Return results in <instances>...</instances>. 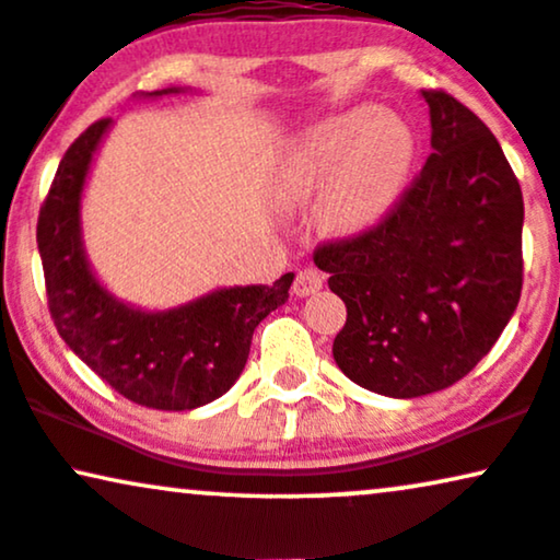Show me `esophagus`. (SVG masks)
I'll list each match as a JSON object with an SVG mask.
<instances>
[{"label": "esophagus", "mask_w": 560, "mask_h": 560, "mask_svg": "<svg viewBox=\"0 0 560 560\" xmlns=\"http://www.w3.org/2000/svg\"><path fill=\"white\" fill-rule=\"evenodd\" d=\"M292 289H294L296 296H310V294L320 292V289H323V273L313 266L302 268V271L296 273Z\"/></svg>", "instance_id": "34e87169"}]
</instances>
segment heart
<instances>
[{
  "label": "heart",
  "instance_id": "1",
  "mask_svg": "<svg viewBox=\"0 0 560 560\" xmlns=\"http://www.w3.org/2000/svg\"><path fill=\"white\" fill-rule=\"evenodd\" d=\"M410 160L408 126L380 116L372 105H359L287 141L273 165V196L284 207H300L323 190L320 222L336 235H357L374 228L398 201Z\"/></svg>",
  "mask_w": 560,
  "mask_h": 560
}]
</instances>
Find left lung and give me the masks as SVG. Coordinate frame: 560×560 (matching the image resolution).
Returning <instances> with one entry per match:
<instances>
[{
  "instance_id": "1",
  "label": "left lung",
  "mask_w": 560,
  "mask_h": 560,
  "mask_svg": "<svg viewBox=\"0 0 560 560\" xmlns=\"http://www.w3.org/2000/svg\"><path fill=\"white\" fill-rule=\"evenodd\" d=\"M429 103L431 158L370 230L317 245L346 304L332 359L390 398L463 380L499 341L522 294L525 201L491 129L444 90Z\"/></svg>"
}]
</instances>
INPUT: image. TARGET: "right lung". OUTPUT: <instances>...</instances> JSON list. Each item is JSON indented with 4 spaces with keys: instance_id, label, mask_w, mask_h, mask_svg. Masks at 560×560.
Returning <instances> with one entry per match:
<instances>
[{
    "instance_id": "1",
    "label": "right lung",
    "mask_w": 560,
    "mask_h": 560,
    "mask_svg": "<svg viewBox=\"0 0 560 560\" xmlns=\"http://www.w3.org/2000/svg\"><path fill=\"white\" fill-rule=\"evenodd\" d=\"M180 92L167 88L150 95ZM110 118L82 131L56 170L38 214L48 313L77 357L116 393L158 410H190L235 385L256 325L289 300L294 273L273 287L217 289L180 307L144 313L118 302L90 271L80 232L84 178Z\"/></svg>"
}]
</instances>
